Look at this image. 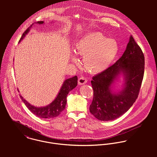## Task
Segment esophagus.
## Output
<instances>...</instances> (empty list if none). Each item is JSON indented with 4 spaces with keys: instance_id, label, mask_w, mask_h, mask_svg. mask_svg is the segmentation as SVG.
<instances>
[{
    "instance_id": "34e87169",
    "label": "esophagus",
    "mask_w": 157,
    "mask_h": 157,
    "mask_svg": "<svg viewBox=\"0 0 157 157\" xmlns=\"http://www.w3.org/2000/svg\"><path fill=\"white\" fill-rule=\"evenodd\" d=\"M86 83H87V79H86V78H85L84 77H82L80 78H78V83L80 85H85Z\"/></svg>"
}]
</instances>
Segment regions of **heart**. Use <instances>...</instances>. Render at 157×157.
<instances>
[{"instance_id": "1", "label": "heart", "mask_w": 157, "mask_h": 157, "mask_svg": "<svg viewBox=\"0 0 157 157\" xmlns=\"http://www.w3.org/2000/svg\"><path fill=\"white\" fill-rule=\"evenodd\" d=\"M74 52L83 56V65L87 71L100 73L111 65L118 54V45L114 39L107 38L100 33H92L77 42ZM71 60L77 62V57L72 55Z\"/></svg>"}]
</instances>
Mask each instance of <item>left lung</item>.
Instances as JSON below:
<instances>
[{
  "mask_svg": "<svg viewBox=\"0 0 157 157\" xmlns=\"http://www.w3.org/2000/svg\"><path fill=\"white\" fill-rule=\"evenodd\" d=\"M144 71V54L131 36L122 56L92 77L94 97L90 112L100 121H111L127 112L138 97ZM120 78L123 79L122 88L116 90L115 84Z\"/></svg>",
  "mask_w": 157,
  "mask_h": 157,
  "instance_id": "left-lung-1",
  "label": "left lung"
}]
</instances>
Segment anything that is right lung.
Returning a JSON list of instances; mask_svg holds the SVG:
<instances>
[{"mask_svg":"<svg viewBox=\"0 0 157 157\" xmlns=\"http://www.w3.org/2000/svg\"><path fill=\"white\" fill-rule=\"evenodd\" d=\"M36 24L42 25L44 24V22L39 21L33 23L23 34L22 36L21 37V39L19 40V44H20L22 41L23 39L26 37V36L29 33L30 30L33 28V27ZM77 80L78 78L76 75L72 78L65 80L63 82L54 100L51 103L45 106L37 107L33 106L31 105L28 101H26L21 95H20V97L23 103L28 108V109L33 113H34L36 116L41 118H54L60 115V113L65 109V106L67 102V94L69 92V91L72 90L77 86ZM18 91L19 92V90Z\"/></svg>","mask_w":157,"mask_h":157,"instance_id":"1","label":"right lung"}]
</instances>
